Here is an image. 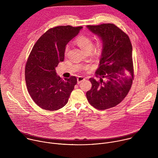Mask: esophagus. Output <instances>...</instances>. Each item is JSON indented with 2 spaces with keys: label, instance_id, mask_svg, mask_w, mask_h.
<instances>
[{
  "label": "esophagus",
  "instance_id": "34e87169",
  "mask_svg": "<svg viewBox=\"0 0 158 158\" xmlns=\"http://www.w3.org/2000/svg\"><path fill=\"white\" fill-rule=\"evenodd\" d=\"M77 83L79 84V83H81L82 81H84V80H85V78H84V77H82V76H79V77H77Z\"/></svg>",
  "mask_w": 158,
  "mask_h": 158
}]
</instances>
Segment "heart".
Instances as JSON below:
<instances>
[{"mask_svg": "<svg viewBox=\"0 0 158 158\" xmlns=\"http://www.w3.org/2000/svg\"><path fill=\"white\" fill-rule=\"evenodd\" d=\"M76 44L77 46L84 52L91 51L93 48V42L92 40L87 36L81 35L79 36L76 39ZM101 51V44H98L96 48H95V51L96 52H99ZM68 51V47H67L65 51V53L66 54Z\"/></svg>", "mask_w": 158, "mask_h": 158, "instance_id": "heart-1", "label": "heart"}]
</instances>
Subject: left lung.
Returning <instances> with one entry per match:
<instances>
[{
	"mask_svg": "<svg viewBox=\"0 0 158 158\" xmlns=\"http://www.w3.org/2000/svg\"><path fill=\"white\" fill-rule=\"evenodd\" d=\"M86 27L100 38L102 46L100 65L96 71L100 79H89L92 87L86 96L94 107L105 110L119 104L131 87L134 78L132 45L128 35L114 24Z\"/></svg>",
	"mask_w": 158,
	"mask_h": 158,
	"instance_id": "1",
	"label": "left lung"
}]
</instances>
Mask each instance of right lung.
<instances>
[{
  "label": "right lung",
  "instance_id": "add662e5",
  "mask_svg": "<svg viewBox=\"0 0 158 158\" xmlns=\"http://www.w3.org/2000/svg\"><path fill=\"white\" fill-rule=\"evenodd\" d=\"M82 27L58 26L50 29L36 42L26 65L28 92L43 109L56 110L64 107L77 84L75 76L62 80L56 68L64 59L66 45Z\"/></svg>",
  "mask_w": 158,
  "mask_h": 158
}]
</instances>
